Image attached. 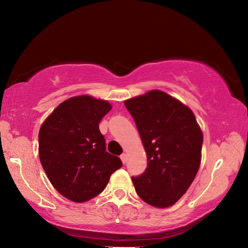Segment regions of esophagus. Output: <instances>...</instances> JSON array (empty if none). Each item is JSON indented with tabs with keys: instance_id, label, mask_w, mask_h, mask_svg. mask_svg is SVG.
I'll return each instance as SVG.
<instances>
[{
	"instance_id": "esophagus-1",
	"label": "esophagus",
	"mask_w": 248,
	"mask_h": 248,
	"mask_svg": "<svg viewBox=\"0 0 248 248\" xmlns=\"http://www.w3.org/2000/svg\"><path fill=\"white\" fill-rule=\"evenodd\" d=\"M120 158H121V161H123L124 164H125V162H127V154H124V153L121 154Z\"/></svg>"
}]
</instances>
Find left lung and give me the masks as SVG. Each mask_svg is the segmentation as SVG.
I'll return each instance as SVG.
<instances>
[{
    "label": "left lung",
    "mask_w": 248,
    "mask_h": 248,
    "mask_svg": "<svg viewBox=\"0 0 248 248\" xmlns=\"http://www.w3.org/2000/svg\"><path fill=\"white\" fill-rule=\"evenodd\" d=\"M136 121L148 167L132 183L140 198L153 207L176 203L194 182L201 162L202 132L194 112L162 91L124 102Z\"/></svg>",
    "instance_id": "1"
}]
</instances>
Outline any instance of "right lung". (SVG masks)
I'll return each mask as SVG.
<instances>
[{
  "instance_id": "right-lung-1",
  "label": "right lung",
  "mask_w": 248,
  "mask_h": 248,
  "mask_svg": "<svg viewBox=\"0 0 248 248\" xmlns=\"http://www.w3.org/2000/svg\"><path fill=\"white\" fill-rule=\"evenodd\" d=\"M106 100L91 96L66 99L45 120L39 131V157L52 186L74 202L102 192L110 175L123 166L106 151L99 123L110 111Z\"/></svg>"
}]
</instances>
